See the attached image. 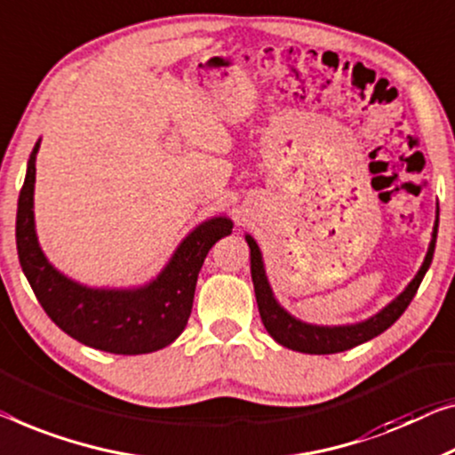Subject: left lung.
I'll use <instances>...</instances> for the list:
<instances>
[{
  "mask_svg": "<svg viewBox=\"0 0 455 455\" xmlns=\"http://www.w3.org/2000/svg\"><path fill=\"white\" fill-rule=\"evenodd\" d=\"M437 227H439V214L435 219V227H433L431 243L427 249L425 261L412 282L404 288L401 296H396L388 307H384L378 315L365 318L362 323L355 324H343V327H321V324H308L298 321L288 310L280 307V302L274 298L271 292L266 267H263L261 251L257 247L255 239L251 235H245V241L251 249V280H253L257 307H259V315L263 321V327L267 333L275 339L283 347L300 351V354H315V355H327V354H339V351H347L355 345H362L370 339L384 333L386 329L392 327L401 315L409 307L412 298H415L419 286H421L423 277L429 269L433 261V251H435L437 241Z\"/></svg>",
  "mask_w": 455,
  "mask_h": 455,
  "instance_id": "8db88e82",
  "label": "left lung"
}]
</instances>
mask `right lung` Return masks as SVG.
I'll use <instances>...</instances> for the list:
<instances>
[{
	"instance_id": "obj_1",
	"label": "right lung",
	"mask_w": 455,
	"mask_h": 455,
	"mask_svg": "<svg viewBox=\"0 0 455 455\" xmlns=\"http://www.w3.org/2000/svg\"><path fill=\"white\" fill-rule=\"evenodd\" d=\"M34 145L16 214V247L20 266L28 277L40 307L67 335L87 347L118 355L151 354L167 347L186 329L192 313L196 282L208 251L233 233L227 216H216L196 227L153 282L131 290L87 288L54 269L38 245L34 228Z\"/></svg>"
}]
</instances>
